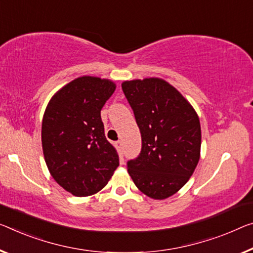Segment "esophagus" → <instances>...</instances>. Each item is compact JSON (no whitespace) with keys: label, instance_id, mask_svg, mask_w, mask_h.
Here are the masks:
<instances>
[{"label":"esophagus","instance_id":"obj_1","mask_svg":"<svg viewBox=\"0 0 253 253\" xmlns=\"http://www.w3.org/2000/svg\"><path fill=\"white\" fill-rule=\"evenodd\" d=\"M116 148L119 149V151L123 150V141H122V140H119V141H116Z\"/></svg>","mask_w":253,"mask_h":253}]
</instances>
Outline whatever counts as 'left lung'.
Instances as JSON below:
<instances>
[{
  "mask_svg": "<svg viewBox=\"0 0 253 253\" xmlns=\"http://www.w3.org/2000/svg\"><path fill=\"white\" fill-rule=\"evenodd\" d=\"M122 90L141 133V151L127 162V172L146 196L159 200L173 196L199 162V118L188 100L159 78L124 81Z\"/></svg>",
  "mask_w": 253,
  "mask_h": 253,
  "instance_id": "1",
  "label": "left lung"
}]
</instances>
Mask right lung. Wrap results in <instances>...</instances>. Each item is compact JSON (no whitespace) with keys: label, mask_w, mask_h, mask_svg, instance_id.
<instances>
[{"label":"right lung","mask_w":253,"mask_h":253,"mask_svg":"<svg viewBox=\"0 0 253 253\" xmlns=\"http://www.w3.org/2000/svg\"><path fill=\"white\" fill-rule=\"evenodd\" d=\"M115 84L80 77L52 97L42 124V145L50 175L77 197L100 191L119 166L104 132L100 111Z\"/></svg>","instance_id":"add662e5"}]
</instances>
